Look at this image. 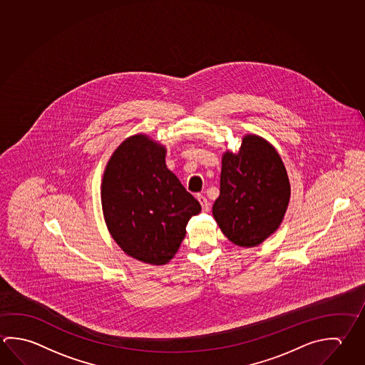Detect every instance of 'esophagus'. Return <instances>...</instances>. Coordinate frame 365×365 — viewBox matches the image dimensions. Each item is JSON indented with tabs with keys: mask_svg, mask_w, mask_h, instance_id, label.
Returning <instances> with one entry per match:
<instances>
[{
	"mask_svg": "<svg viewBox=\"0 0 365 365\" xmlns=\"http://www.w3.org/2000/svg\"><path fill=\"white\" fill-rule=\"evenodd\" d=\"M197 200L200 201L201 206H202V211L204 212H207V211L210 210V202L207 201V198L202 196V195H197Z\"/></svg>",
	"mask_w": 365,
	"mask_h": 365,
	"instance_id": "1",
	"label": "esophagus"
}]
</instances>
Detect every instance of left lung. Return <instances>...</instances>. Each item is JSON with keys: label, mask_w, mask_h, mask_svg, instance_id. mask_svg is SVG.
<instances>
[{"label": "left lung", "mask_w": 365, "mask_h": 365, "mask_svg": "<svg viewBox=\"0 0 365 365\" xmlns=\"http://www.w3.org/2000/svg\"><path fill=\"white\" fill-rule=\"evenodd\" d=\"M289 195L277 150L259 135H246L238 154L227 151L222 158L220 195L212 215L230 242L254 247L278 230Z\"/></svg>", "instance_id": "1"}]
</instances>
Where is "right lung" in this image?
Instances as JSON below:
<instances>
[{"label": "right lung", "instance_id": "1", "mask_svg": "<svg viewBox=\"0 0 365 365\" xmlns=\"http://www.w3.org/2000/svg\"><path fill=\"white\" fill-rule=\"evenodd\" d=\"M165 154L148 135H132L111 155L101 185L110 235L125 254L153 265L173 259L188 220L201 211L168 169Z\"/></svg>", "mask_w": 365, "mask_h": 365}]
</instances>
